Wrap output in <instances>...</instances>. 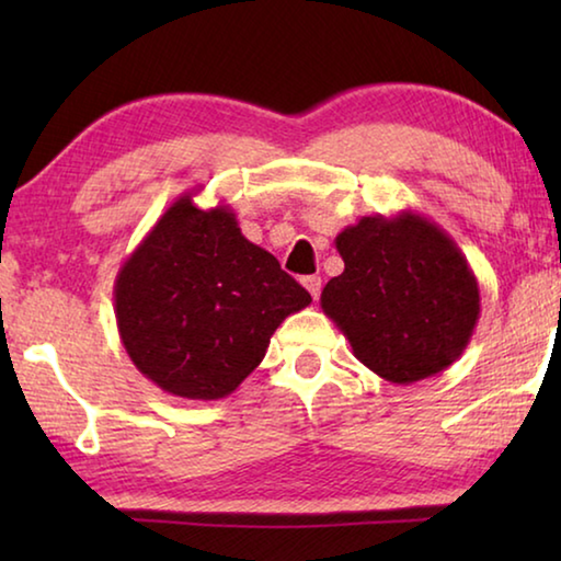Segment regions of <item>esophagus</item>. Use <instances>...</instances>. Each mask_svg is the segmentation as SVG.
Masks as SVG:
<instances>
[{"label": "esophagus", "mask_w": 561, "mask_h": 561, "mask_svg": "<svg viewBox=\"0 0 561 561\" xmlns=\"http://www.w3.org/2000/svg\"><path fill=\"white\" fill-rule=\"evenodd\" d=\"M304 287H307V291L311 294V297L314 299H319V294H321V277H304Z\"/></svg>", "instance_id": "esophagus-1"}]
</instances>
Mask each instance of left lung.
Returning a JSON list of instances; mask_svg holds the SVG:
<instances>
[{"instance_id": "8db88e82", "label": "left lung", "mask_w": 561, "mask_h": 561, "mask_svg": "<svg viewBox=\"0 0 561 561\" xmlns=\"http://www.w3.org/2000/svg\"><path fill=\"white\" fill-rule=\"evenodd\" d=\"M344 272L321 309L376 376L411 386L450 368L480 319V287L453 237L413 210L360 217L336 234Z\"/></svg>"}]
</instances>
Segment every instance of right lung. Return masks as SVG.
I'll return each instance as SVG.
<instances>
[{"instance_id":"1","label":"right lung","mask_w":561,"mask_h":561,"mask_svg":"<svg viewBox=\"0 0 561 561\" xmlns=\"http://www.w3.org/2000/svg\"><path fill=\"white\" fill-rule=\"evenodd\" d=\"M183 193L121 264L113 284L121 344L160 391L190 401L230 396L267 354L309 291L242 234L230 205Z\"/></svg>"}]
</instances>
